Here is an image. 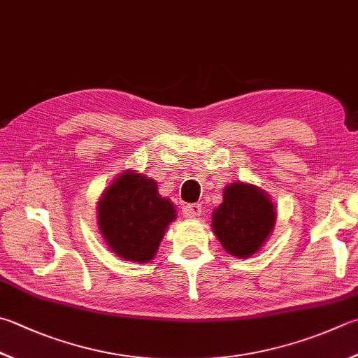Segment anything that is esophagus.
I'll list each match as a JSON object with an SVG mask.
<instances>
[{"instance_id": "34e87169", "label": "esophagus", "mask_w": 358, "mask_h": 358, "mask_svg": "<svg viewBox=\"0 0 358 358\" xmlns=\"http://www.w3.org/2000/svg\"><path fill=\"white\" fill-rule=\"evenodd\" d=\"M184 213L187 218H196V217H201L202 213V207L201 204H198V202H194V204H187L184 207Z\"/></svg>"}]
</instances>
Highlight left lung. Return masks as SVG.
<instances>
[{"label": "left lung", "mask_w": 358, "mask_h": 358, "mask_svg": "<svg viewBox=\"0 0 358 358\" xmlns=\"http://www.w3.org/2000/svg\"><path fill=\"white\" fill-rule=\"evenodd\" d=\"M275 206L269 194L252 184L232 182L222 190V202L212 215L217 238L234 257H251L273 232Z\"/></svg>", "instance_id": "obj_1"}]
</instances>
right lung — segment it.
I'll return each instance as SVG.
<instances>
[{
	"instance_id": "1",
	"label": "right lung",
	"mask_w": 358,
	"mask_h": 358,
	"mask_svg": "<svg viewBox=\"0 0 358 358\" xmlns=\"http://www.w3.org/2000/svg\"><path fill=\"white\" fill-rule=\"evenodd\" d=\"M176 208L157 192V182L126 170L98 201L99 232L118 257L145 263L154 259Z\"/></svg>"
}]
</instances>
